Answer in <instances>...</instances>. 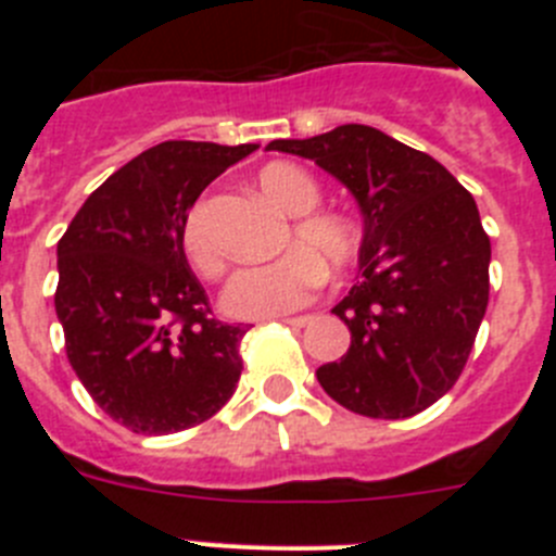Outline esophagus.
Here are the masks:
<instances>
[{
  "label": "esophagus",
  "instance_id": "34e87169",
  "mask_svg": "<svg viewBox=\"0 0 556 556\" xmlns=\"http://www.w3.org/2000/svg\"><path fill=\"white\" fill-rule=\"evenodd\" d=\"M283 323H287V326H292V328H303V326H308V323H312V314H301V317H283Z\"/></svg>",
  "mask_w": 556,
  "mask_h": 556
}]
</instances>
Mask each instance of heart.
I'll return each instance as SVG.
<instances>
[{
  "label": "heart",
  "mask_w": 556,
  "mask_h": 556,
  "mask_svg": "<svg viewBox=\"0 0 556 556\" xmlns=\"http://www.w3.org/2000/svg\"><path fill=\"white\" fill-rule=\"evenodd\" d=\"M255 184L269 203L294 217L281 239L287 253L233 273L223 292V306L233 317L267 320L312 301L323 273L337 275L351 267L362 250V233L339 211H312L320 203V186L301 166L273 161L255 175ZM184 250L198 273L208 278L223 273V250L211 239L203 205L186 214Z\"/></svg>",
  "instance_id": "1"
}]
</instances>
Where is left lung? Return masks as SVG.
Here are the masks:
<instances>
[{"mask_svg": "<svg viewBox=\"0 0 556 556\" xmlns=\"http://www.w3.org/2000/svg\"><path fill=\"white\" fill-rule=\"evenodd\" d=\"M267 150L314 161L365 217L358 281L331 308L351 348L317 370L345 409L401 420L462 376L490 298V236L476 200L440 161L367 125H339Z\"/></svg>", "mask_w": 556, "mask_h": 556, "instance_id": "obj_1", "label": "left lung"}]
</instances>
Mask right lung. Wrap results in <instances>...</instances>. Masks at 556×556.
<instances>
[{
	"label": "right lung",
	"instance_id": "obj_1",
	"mask_svg": "<svg viewBox=\"0 0 556 556\" xmlns=\"http://www.w3.org/2000/svg\"><path fill=\"white\" fill-rule=\"evenodd\" d=\"M255 144L164 141L113 172L58 242L66 356L105 415L172 434L217 415L242 376L244 326L211 317L184 253L200 191Z\"/></svg>",
	"mask_w": 556,
	"mask_h": 556
}]
</instances>
